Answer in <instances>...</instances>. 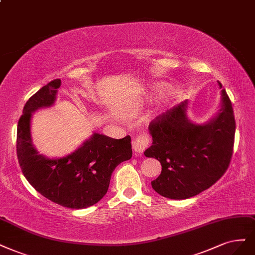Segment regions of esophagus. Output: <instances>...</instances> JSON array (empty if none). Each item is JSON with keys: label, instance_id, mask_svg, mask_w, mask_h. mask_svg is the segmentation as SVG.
Here are the masks:
<instances>
[{"label": "esophagus", "instance_id": "1", "mask_svg": "<svg viewBox=\"0 0 255 255\" xmlns=\"http://www.w3.org/2000/svg\"><path fill=\"white\" fill-rule=\"evenodd\" d=\"M150 144V138L146 136H139L137 138H135L131 142V145H133V150L134 152H136L137 154L141 155L145 148Z\"/></svg>", "mask_w": 255, "mask_h": 255}]
</instances>
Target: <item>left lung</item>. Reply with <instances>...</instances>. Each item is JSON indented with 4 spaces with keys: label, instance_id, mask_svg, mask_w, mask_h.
<instances>
[{
    "label": "left lung",
    "instance_id": "left-lung-1",
    "mask_svg": "<svg viewBox=\"0 0 255 255\" xmlns=\"http://www.w3.org/2000/svg\"><path fill=\"white\" fill-rule=\"evenodd\" d=\"M218 85L222 89L221 82ZM187 107L188 101H183L148 126L153 143L144 155L162 166L152 187L171 199H187L213 186L227 171L233 153L235 119L226 91L222 90L221 110L207 124H193Z\"/></svg>",
    "mask_w": 255,
    "mask_h": 255
}]
</instances>
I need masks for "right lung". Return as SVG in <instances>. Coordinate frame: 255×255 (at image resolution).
<instances>
[{"mask_svg": "<svg viewBox=\"0 0 255 255\" xmlns=\"http://www.w3.org/2000/svg\"><path fill=\"white\" fill-rule=\"evenodd\" d=\"M60 79L43 86L28 99L16 130V155L25 178L40 194L71 209L89 208L107 194L112 173L131 157L130 137L114 139L94 133L74 153L47 158L33 146L30 134L32 113L56 101Z\"/></svg>", "mask_w": 255, "mask_h": 255, "instance_id": "1", "label": "right lung"}]
</instances>
